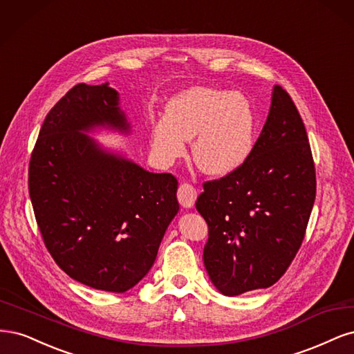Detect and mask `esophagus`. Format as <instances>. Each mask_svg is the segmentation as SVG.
Wrapping results in <instances>:
<instances>
[{"label": "esophagus", "instance_id": "34e87169", "mask_svg": "<svg viewBox=\"0 0 354 354\" xmlns=\"http://www.w3.org/2000/svg\"><path fill=\"white\" fill-rule=\"evenodd\" d=\"M197 198V189L188 182H182L178 188V200L182 207H192Z\"/></svg>", "mask_w": 354, "mask_h": 354}]
</instances>
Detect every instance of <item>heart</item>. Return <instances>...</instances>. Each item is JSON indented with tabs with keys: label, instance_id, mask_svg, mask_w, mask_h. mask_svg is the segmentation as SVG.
Segmentation results:
<instances>
[{
	"label": "heart",
	"instance_id": "1",
	"mask_svg": "<svg viewBox=\"0 0 354 354\" xmlns=\"http://www.w3.org/2000/svg\"><path fill=\"white\" fill-rule=\"evenodd\" d=\"M151 148L174 163L192 140L191 156L201 172L226 175L241 166L253 148L254 118L248 101L226 91L192 88L169 101L166 119L153 123Z\"/></svg>",
	"mask_w": 354,
	"mask_h": 354
}]
</instances>
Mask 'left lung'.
Segmentation results:
<instances>
[{"label": "left lung", "mask_w": 354, "mask_h": 354, "mask_svg": "<svg viewBox=\"0 0 354 354\" xmlns=\"http://www.w3.org/2000/svg\"><path fill=\"white\" fill-rule=\"evenodd\" d=\"M203 188L196 207L209 227L203 260L214 287L238 295L278 282L301 247L316 197L309 138L282 86L273 88L245 162Z\"/></svg>", "instance_id": "1"}]
</instances>
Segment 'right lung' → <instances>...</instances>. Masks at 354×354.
<instances>
[{
	"label": "right lung",
	"mask_w": 354,
	"mask_h": 354,
	"mask_svg": "<svg viewBox=\"0 0 354 354\" xmlns=\"http://www.w3.org/2000/svg\"><path fill=\"white\" fill-rule=\"evenodd\" d=\"M118 93L73 86L45 118L29 162V196L44 244L59 268L91 288L124 292L151 269L179 210L178 180L102 153L94 124L128 129Z\"/></svg>",
	"instance_id": "1"
}]
</instances>
